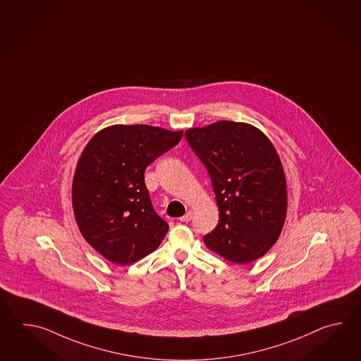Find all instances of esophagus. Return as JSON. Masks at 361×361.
<instances>
[{"mask_svg":"<svg viewBox=\"0 0 361 361\" xmlns=\"http://www.w3.org/2000/svg\"><path fill=\"white\" fill-rule=\"evenodd\" d=\"M191 219H192L191 212H187V213H185V214H184L183 216H180V218H179V221H180V222H184V223L190 222V221H191Z\"/></svg>","mask_w":361,"mask_h":361,"instance_id":"1","label":"esophagus"}]
</instances>
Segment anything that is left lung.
Masks as SVG:
<instances>
[{
  "instance_id": "1",
  "label": "left lung",
  "mask_w": 361,
  "mask_h": 361,
  "mask_svg": "<svg viewBox=\"0 0 361 361\" xmlns=\"http://www.w3.org/2000/svg\"><path fill=\"white\" fill-rule=\"evenodd\" d=\"M184 135L207 168L219 210L205 245L238 264L261 258L280 236L288 207L275 147L257 128L233 121L193 128Z\"/></svg>"
}]
</instances>
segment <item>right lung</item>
<instances>
[{"label":"right lung","mask_w":361,"mask_h":361,"mask_svg":"<svg viewBox=\"0 0 361 361\" xmlns=\"http://www.w3.org/2000/svg\"><path fill=\"white\" fill-rule=\"evenodd\" d=\"M183 131L114 125L97 133L77 162L72 205L85 240L106 259L131 264L154 252L169 224L154 212L145 170Z\"/></svg>","instance_id":"1"}]
</instances>
